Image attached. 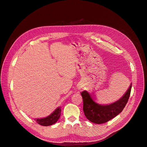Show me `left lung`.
I'll use <instances>...</instances> for the list:
<instances>
[{
    "mask_svg": "<svg viewBox=\"0 0 147 147\" xmlns=\"http://www.w3.org/2000/svg\"><path fill=\"white\" fill-rule=\"evenodd\" d=\"M132 88V83L123 96L113 103L109 105H101L96 102V97L93 94H90L84 90L81 94L83 101V109L85 117L94 124H100L112 119L121 113L124 108L130 96Z\"/></svg>",
    "mask_w": 147,
    "mask_h": 147,
    "instance_id": "left-lung-1",
    "label": "left lung"
}]
</instances>
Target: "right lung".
Here are the masks:
<instances>
[{
	"label": "right lung",
	"instance_id": "right-lung-1",
	"mask_svg": "<svg viewBox=\"0 0 147 147\" xmlns=\"http://www.w3.org/2000/svg\"><path fill=\"white\" fill-rule=\"evenodd\" d=\"M61 113V107H58L55 109L54 111L51 113L48 116L43 117V118H36L34 119L38 124L43 126H49L51 125L55 122H57L59 119L60 118Z\"/></svg>",
	"mask_w": 147,
	"mask_h": 147
}]
</instances>
